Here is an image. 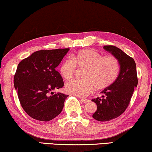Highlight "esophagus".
I'll return each mask as SVG.
<instances>
[{
  "mask_svg": "<svg viewBox=\"0 0 152 152\" xmlns=\"http://www.w3.org/2000/svg\"><path fill=\"white\" fill-rule=\"evenodd\" d=\"M80 100L83 102H84V103H87V102H89V100L88 99H86V98H81Z\"/></svg>",
  "mask_w": 152,
  "mask_h": 152,
  "instance_id": "1",
  "label": "esophagus"
}]
</instances>
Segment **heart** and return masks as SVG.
<instances>
[{"instance_id": "1", "label": "heart", "mask_w": 152, "mask_h": 152, "mask_svg": "<svg viewBox=\"0 0 152 152\" xmlns=\"http://www.w3.org/2000/svg\"><path fill=\"white\" fill-rule=\"evenodd\" d=\"M79 69H85L83 80H72L65 85L67 93L79 97L86 96L92 92L94 87L97 90H104L112 86L118 78L120 65L118 59L112 54L102 56L91 49L78 51L72 58H66L60 66L59 72L66 80L74 78Z\"/></svg>"}]
</instances>
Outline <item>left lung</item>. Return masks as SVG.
I'll return each instance as SVG.
<instances>
[{
    "label": "left lung",
    "instance_id": "8db88e82",
    "mask_svg": "<svg viewBox=\"0 0 152 152\" xmlns=\"http://www.w3.org/2000/svg\"><path fill=\"white\" fill-rule=\"evenodd\" d=\"M103 48L118 59L120 72L116 82L102 91L101 97L91 100L97 105L92 117L101 122L118 118L125 112L130 103L134 87L138 85L136 63L133 58L116 46L104 45Z\"/></svg>",
    "mask_w": 152,
    "mask_h": 152
}]
</instances>
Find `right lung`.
<instances>
[{
    "label": "right lung",
    "instance_id": "right-lung-1",
    "mask_svg": "<svg viewBox=\"0 0 152 152\" xmlns=\"http://www.w3.org/2000/svg\"><path fill=\"white\" fill-rule=\"evenodd\" d=\"M69 50H39L18 63L14 85L21 106L32 118L50 121L63 110L68 96L52 91L64 86L56 68Z\"/></svg>",
    "mask_w": 152,
    "mask_h": 152
}]
</instances>
